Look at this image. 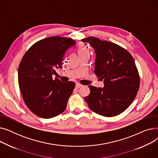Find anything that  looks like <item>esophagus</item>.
Here are the masks:
<instances>
[{"label":"esophagus","mask_w":158,"mask_h":158,"mask_svg":"<svg viewBox=\"0 0 158 158\" xmlns=\"http://www.w3.org/2000/svg\"><path fill=\"white\" fill-rule=\"evenodd\" d=\"M81 86H82V85H81L80 83H76V88H79Z\"/></svg>","instance_id":"34e87169"}]
</instances>
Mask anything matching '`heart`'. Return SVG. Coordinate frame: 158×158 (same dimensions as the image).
I'll return each instance as SVG.
<instances>
[{
    "instance_id": "heart-1",
    "label": "heart",
    "mask_w": 158,
    "mask_h": 158,
    "mask_svg": "<svg viewBox=\"0 0 158 158\" xmlns=\"http://www.w3.org/2000/svg\"><path fill=\"white\" fill-rule=\"evenodd\" d=\"M77 51H78L79 54H82V53H83V52H85L88 51V49H87L84 45H79V47H78Z\"/></svg>"
}]
</instances>
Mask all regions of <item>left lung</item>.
Segmentation results:
<instances>
[{
    "mask_svg": "<svg viewBox=\"0 0 158 158\" xmlns=\"http://www.w3.org/2000/svg\"><path fill=\"white\" fill-rule=\"evenodd\" d=\"M81 41L94 48V73L104 83L103 88L89 85L90 94L85 97L89 108L104 117L122 113L133 101L139 87L133 57L127 50L108 41L93 36Z\"/></svg>",
    "mask_w": 158,
    "mask_h": 158,
    "instance_id": "obj_1",
    "label": "left lung"
}]
</instances>
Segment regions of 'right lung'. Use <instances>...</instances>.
Returning a JSON list of instances; mask_svg holds the SVG:
<instances>
[{"label":"right lung","mask_w":158,"mask_h":158,"mask_svg":"<svg viewBox=\"0 0 158 158\" xmlns=\"http://www.w3.org/2000/svg\"><path fill=\"white\" fill-rule=\"evenodd\" d=\"M76 44L71 38L48 37L32 45L22 57L18 72L20 92L28 108L41 118L56 117L66 109L76 85L53 79L52 75L61 68L67 49Z\"/></svg>","instance_id":"right-lung-1"}]
</instances>
